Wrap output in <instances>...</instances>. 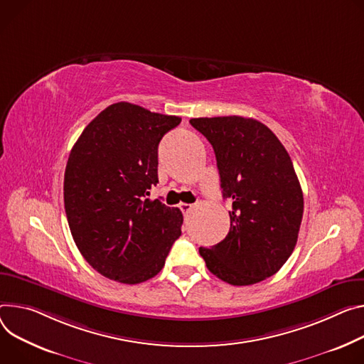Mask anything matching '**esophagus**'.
<instances>
[{"instance_id":"34e87169","label":"esophagus","mask_w":364,"mask_h":364,"mask_svg":"<svg viewBox=\"0 0 364 364\" xmlns=\"http://www.w3.org/2000/svg\"><path fill=\"white\" fill-rule=\"evenodd\" d=\"M180 209L183 213H188L191 209H193V205L191 203H181L180 205Z\"/></svg>"}]
</instances>
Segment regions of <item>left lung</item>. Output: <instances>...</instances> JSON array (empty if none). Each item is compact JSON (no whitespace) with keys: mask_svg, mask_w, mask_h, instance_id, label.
Listing matches in <instances>:
<instances>
[{"mask_svg":"<svg viewBox=\"0 0 364 364\" xmlns=\"http://www.w3.org/2000/svg\"><path fill=\"white\" fill-rule=\"evenodd\" d=\"M216 155L223 199L232 200L229 232L199 248L220 280L248 286L276 274L297 242L304 193L291 159L273 132L241 116L191 119Z\"/></svg>","mask_w":364,"mask_h":364,"instance_id":"1","label":"left lung"}]
</instances>
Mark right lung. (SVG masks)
Here are the masks:
<instances>
[{
    "instance_id": "right-lung-1",
    "label": "right lung",
    "mask_w": 364,
    "mask_h": 364,
    "mask_svg": "<svg viewBox=\"0 0 364 364\" xmlns=\"http://www.w3.org/2000/svg\"><path fill=\"white\" fill-rule=\"evenodd\" d=\"M181 117L126 102L94 117L71 149L63 202L73 238L90 266L136 284L156 276L181 235L183 213L149 200L158 145Z\"/></svg>"
}]
</instances>
